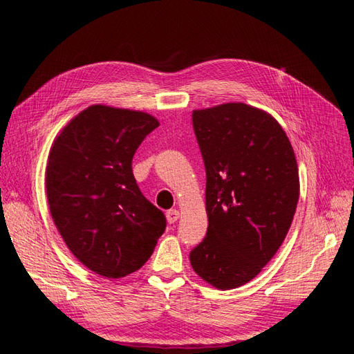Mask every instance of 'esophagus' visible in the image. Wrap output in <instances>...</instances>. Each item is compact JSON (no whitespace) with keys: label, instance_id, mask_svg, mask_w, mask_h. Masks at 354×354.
I'll list each match as a JSON object with an SVG mask.
<instances>
[{"label":"esophagus","instance_id":"obj_1","mask_svg":"<svg viewBox=\"0 0 354 354\" xmlns=\"http://www.w3.org/2000/svg\"><path fill=\"white\" fill-rule=\"evenodd\" d=\"M166 218H167V221H169L170 224L176 223L178 218H179V211H178V209H169V211L166 212Z\"/></svg>","mask_w":354,"mask_h":354}]
</instances>
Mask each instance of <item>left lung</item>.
<instances>
[{
    "mask_svg": "<svg viewBox=\"0 0 354 354\" xmlns=\"http://www.w3.org/2000/svg\"><path fill=\"white\" fill-rule=\"evenodd\" d=\"M206 170L207 232L189 252L216 288L243 286L283 243L299 201L292 145L269 113L243 103L193 112Z\"/></svg>",
    "mask_w": 354,
    "mask_h": 354,
    "instance_id": "8db88e82",
    "label": "left lung"
}]
</instances>
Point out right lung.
Listing matches in <instances>:
<instances>
[{
  "instance_id": "1",
  "label": "right lung",
  "mask_w": 354,
  "mask_h": 354,
  "mask_svg": "<svg viewBox=\"0 0 354 354\" xmlns=\"http://www.w3.org/2000/svg\"><path fill=\"white\" fill-rule=\"evenodd\" d=\"M156 118L89 106L52 145L46 193L53 223L75 257L104 278L140 269L166 230V216L142 194L131 161Z\"/></svg>"
}]
</instances>
